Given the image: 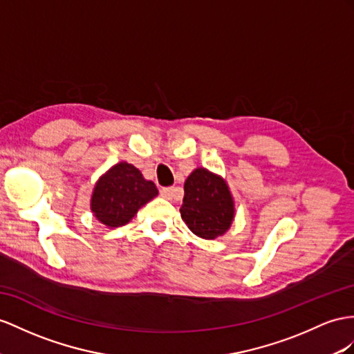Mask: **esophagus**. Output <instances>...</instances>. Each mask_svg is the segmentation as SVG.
I'll return each mask as SVG.
<instances>
[{
  "label": "esophagus",
  "mask_w": 354,
  "mask_h": 354,
  "mask_svg": "<svg viewBox=\"0 0 354 354\" xmlns=\"http://www.w3.org/2000/svg\"><path fill=\"white\" fill-rule=\"evenodd\" d=\"M160 193L162 197H166V198H169V201H171V198H175L178 196L179 189L176 187H165V188H161Z\"/></svg>",
  "instance_id": "obj_1"
}]
</instances>
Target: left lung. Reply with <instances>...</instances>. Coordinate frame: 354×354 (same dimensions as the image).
<instances>
[{
  "instance_id": "8db88e82",
  "label": "left lung",
  "mask_w": 354,
  "mask_h": 354,
  "mask_svg": "<svg viewBox=\"0 0 354 354\" xmlns=\"http://www.w3.org/2000/svg\"><path fill=\"white\" fill-rule=\"evenodd\" d=\"M180 216L197 236L215 239L230 227L234 207L224 180L206 169H196L185 180Z\"/></svg>"
}]
</instances>
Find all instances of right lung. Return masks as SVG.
I'll return each instance as SVG.
<instances>
[{"mask_svg":"<svg viewBox=\"0 0 354 354\" xmlns=\"http://www.w3.org/2000/svg\"><path fill=\"white\" fill-rule=\"evenodd\" d=\"M157 194L158 189L152 180H147L140 170L122 161L97 183L91 209L98 221L109 227H120Z\"/></svg>","mask_w":354,"mask_h":354,"instance_id":"add662e5","label":"right lung"}]
</instances>
